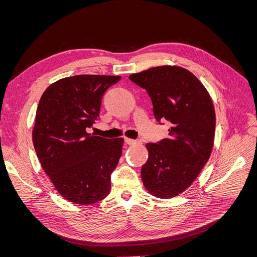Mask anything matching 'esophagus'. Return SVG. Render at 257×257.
I'll return each instance as SVG.
<instances>
[{"mask_svg":"<svg viewBox=\"0 0 257 257\" xmlns=\"http://www.w3.org/2000/svg\"><path fill=\"white\" fill-rule=\"evenodd\" d=\"M124 142H125L127 145H135V144L138 143L137 141H135V139H131V138H127V137L124 138Z\"/></svg>","mask_w":257,"mask_h":257,"instance_id":"esophagus-1","label":"esophagus"}]
</instances>
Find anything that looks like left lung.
<instances>
[{
    "mask_svg": "<svg viewBox=\"0 0 257 257\" xmlns=\"http://www.w3.org/2000/svg\"><path fill=\"white\" fill-rule=\"evenodd\" d=\"M128 78L147 90L155 119L170 123L168 138L146 145L149 157L141 174L153 196L173 198L191 186L212 152V99L195 75L180 66L152 67Z\"/></svg>",
    "mask_w": 257,
    "mask_h": 257,
    "instance_id": "1",
    "label": "left lung"
}]
</instances>
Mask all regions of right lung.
<instances>
[{
  "instance_id": "1",
  "label": "right lung",
  "mask_w": 257,
  "mask_h": 257,
  "mask_svg": "<svg viewBox=\"0 0 257 257\" xmlns=\"http://www.w3.org/2000/svg\"><path fill=\"white\" fill-rule=\"evenodd\" d=\"M121 76L77 75L51 83L37 106L32 132L36 155L62 197L91 205L110 191V175L122 154L123 138L87 132L99 115L102 97Z\"/></svg>"
}]
</instances>
